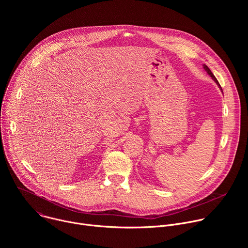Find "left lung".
<instances>
[{
  "instance_id": "1",
  "label": "left lung",
  "mask_w": 248,
  "mask_h": 248,
  "mask_svg": "<svg viewBox=\"0 0 248 248\" xmlns=\"http://www.w3.org/2000/svg\"><path fill=\"white\" fill-rule=\"evenodd\" d=\"M203 67H204V69L206 70V73H207V74H208V75H209V76L212 78V79H213V80H214V81L217 83V85H218V86L220 87V89L222 90V87H221V85L219 84V82H218V80L216 79V78L214 77V75L212 74V72H211V70H210V68H209V67H208L206 64H203Z\"/></svg>"
}]
</instances>
